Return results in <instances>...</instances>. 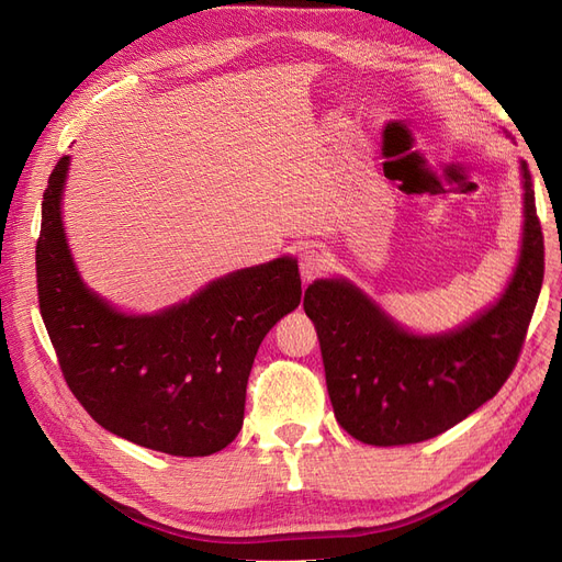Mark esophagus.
<instances>
[{"mask_svg":"<svg viewBox=\"0 0 562 562\" xmlns=\"http://www.w3.org/2000/svg\"><path fill=\"white\" fill-rule=\"evenodd\" d=\"M326 267H328L326 250L316 248V246H310V248L302 250V255H300V274H302L304 281H312Z\"/></svg>","mask_w":562,"mask_h":562,"instance_id":"34e87169","label":"esophagus"}]
</instances>
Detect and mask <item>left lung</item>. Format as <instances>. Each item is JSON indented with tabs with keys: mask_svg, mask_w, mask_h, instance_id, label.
Instances as JSON below:
<instances>
[{
	"mask_svg": "<svg viewBox=\"0 0 562 562\" xmlns=\"http://www.w3.org/2000/svg\"><path fill=\"white\" fill-rule=\"evenodd\" d=\"M520 184L514 274L462 326L413 333L345 277L316 279L304 291L335 417L356 440L380 448L422 443L479 411L512 375L543 281V236L525 161Z\"/></svg>",
	"mask_w": 562,
	"mask_h": 562,
	"instance_id": "1",
	"label": "left lung"
}]
</instances>
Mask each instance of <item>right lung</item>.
Returning <instances> with one entry per match:
<instances>
[{
    "mask_svg": "<svg viewBox=\"0 0 562 562\" xmlns=\"http://www.w3.org/2000/svg\"><path fill=\"white\" fill-rule=\"evenodd\" d=\"M70 157L48 178L37 241L40 310L67 386L135 446L206 457L241 431L255 353L302 297L293 255L209 281L151 314L114 307L81 279L63 223Z\"/></svg>",
    "mask_w": 562,
    "mask_h": 562,
    "instance_id": "1",
    "label": "right lung"
}]
</instances>
